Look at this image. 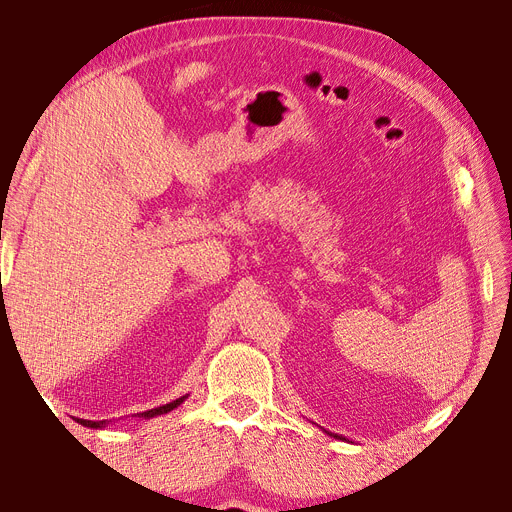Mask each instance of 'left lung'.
Wrapping results in <instances>:
<instances>
[{
	"mask_svg": "<svg viewBox=\"0 0 512 512\" xmlns=\"http://www.w3.org/2000/svg\"><path fill=\"white\" fill-rule=\"evenodd\" d=\"M327 433H329V436H333V438H339V436H337V433H331V431H327Z\"/></svg>",
	"mask_w": 512,
	"mask_h": 512,
	"instance_id": "obj_1",
	"label": "left lung"
}]
</instances>
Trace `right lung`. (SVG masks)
<instances>
[{"label":"right lung","instance_id":"1","mask_svg":"<svg viewBox=\"0 0 512 512\" xmlns=\"http://www.w3.org/2000/svg\"><path fill=\"white\" fill-rule=\"evenodd\" d=\"M185 399H188V395H183V397H179V399H175V401H170V404H166V406H160V408H153V410L141 412V414H138V418H153V416L166 414V412H170V410H175L177 406H181ZM134 416H136V414H134ZM76 423H81L83 427H91V429H104V427L108 425V421H85V418H76Z\"/></svg>","mask_w":512,"mask_h":512}]
</instances>
